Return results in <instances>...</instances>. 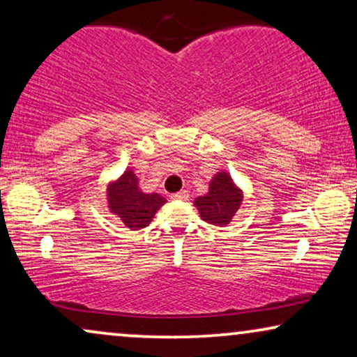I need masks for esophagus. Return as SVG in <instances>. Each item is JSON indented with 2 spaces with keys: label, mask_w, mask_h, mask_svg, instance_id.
I'll return each mask as SVG.
<instances>
[{
  "label": "esophagus",
  "mask_w": 357,
  "mask_h": 357,
  "mask_svg": "<svg viewBox=\"0 0 357 357\" xmlns=\"http://www.w3.org/2000/svg\"><path fill=\"white\" fill-rule=\"evenodd\" d=\"M188 197H189L188 190H179V192L172 195V199H174V200H188Z\"/></svg>",
  "instance_id": "1"
}]
</instances>
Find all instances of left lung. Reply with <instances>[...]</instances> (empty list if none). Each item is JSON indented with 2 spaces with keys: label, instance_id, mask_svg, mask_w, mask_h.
I'll use <instances>...</instances> for the list:
<instances>
[{
  "label": "left lung",
  "instance_id": "left-lung-1",
  "mask_svg": "<svg viewBox=\"0 0 357 357\" xmlns=\"http://www.w3.org/2000/svg\"><path fill=\"white\" fill-rule=\"evenodd\" d=\"M243 202V192L236 188L227 172H220L210 181L208 192L194 200L204 222L215 227H225L234 217Z\"/></svg>",
  "mask_w": 357,
  "mask_h": 357
}]
</instances>
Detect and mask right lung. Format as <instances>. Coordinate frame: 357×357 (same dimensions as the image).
<instances>
[{"mask_svg":"<svg viewBox=\"0 0 357 357\" xmlns=\"http://www.w3.org/2000/svg\"><path fill=\"white\" fill-rule=\"evenodd\" d=\"M107 199L109 212L132 231L149 227L157 210L167 202L160 194L142 192L132 169L124 172L121 178L108 185Z\"/></svg>","mask_w":357,"mask_h":357,"instance_id":"1","label":"right lung"}]
</instances>
